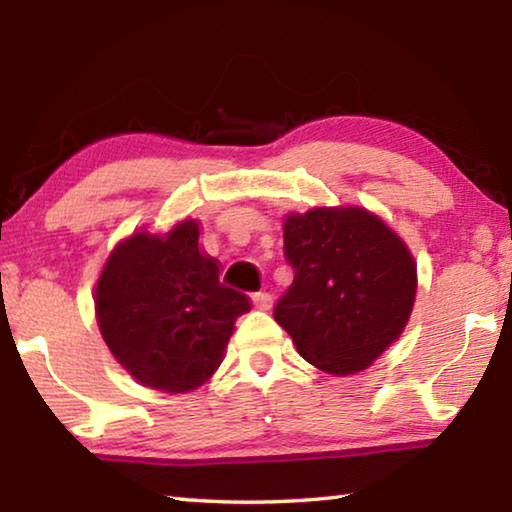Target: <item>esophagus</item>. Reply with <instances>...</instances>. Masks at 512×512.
Instances as JSON below:
<instances>
[{
    "label": "esophagus",
    "instance_id": "1",
    "mask_svg": "<svg viewBox=\"0 0 512 512\" xmlns=\"http://www.w3.org/2000/svg\"><path fill=\"white\" fill-rule=\"evenodd\" d=\"M253 305L262 311H268L273 307V296L268 291H257L253 293Z\"/></svg>",
    "mask_w": 512,
    "mask_h": 512
}]
</instances>
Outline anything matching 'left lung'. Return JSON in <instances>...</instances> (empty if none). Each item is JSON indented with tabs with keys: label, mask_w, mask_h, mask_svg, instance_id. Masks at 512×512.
Here are the masks:
<instances>
[{
	"label": "left lung",
	"mask_w": 512,
	"mask_h": 512,
	"mask_svg": "<svg viewBox=\"0 0 512 512\" xmlns=\"http://www.w3.org/2000/svg\"><path fill=\"white\" fill-rule=\"evenodd\" d=\"M296 277L273 316L300 357L334 377L372 366L409 323L418 266L393 228L359 205L284 219Z\"/></svg>",
	"instance_id": "8db88e82"
}]
</instances>
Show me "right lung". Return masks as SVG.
<instances>
[{"mask_svg": "<svg viewBox=\"0 0 512 512\" xmlns=\"http://www.w3.org/2000/svg\"><path fill=\"white\" fill-rule=\"evenodd\" d=\"M196 219L137 230L112 248L94 284L103 341L128 375L162 393L196 391L221 366L250 300L225 287L198 246Z\"/></svg>", "mask_w": 512, "mask_h": 512, "instance_id": "add662e5", "label": "right lung"}]
</instances>
